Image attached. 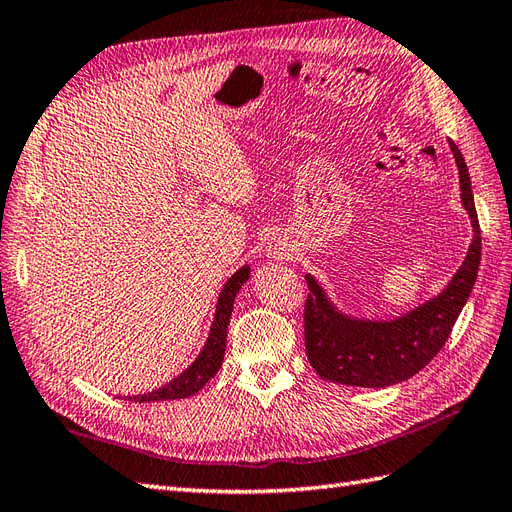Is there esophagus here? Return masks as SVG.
<instances>
[{
    "mask_svg": "<svg viewBox=\"0 0 512 512\" xmlns=\"http://www.w3.org/2000/svg\"><path fill=\"white\" fill-rule=\"evenodd\" d=\"M289 254H291L289 243H286L284 239H280V236H273V239L267 245V256L271 260H284Z\"/></svg>",
    "mask_w": 512,
    "mask_h": 512,
    "instance_id": "esophagus-1",
    "label": "esophagus"
}]
</instances>
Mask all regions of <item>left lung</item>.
Wrapping results in <instances>:
<instances>
[{
  "instance_id": "1",
  "label": "left lung",
  "mask_w": 512,
  "mask_h": 512,
  "mask_svg": "<svg viewBox=\"0 0 512 512\" xmlns=\"http://www.w3.org/2000/svg\"><path fill=\"white\" fill-rule=\"evenodd\" d=\"M450 149L458 167L460 204L467 210L473 228L463 265L439 295L389 321L345 315L334 306L315 276L306 273L310 289L304 306L306 354L323 380L367 389L393 386L413 378L426 367L450 336L476 284L482 254L480 223L467 162L454 141H450Z\"/></svg>"
}]
</instances>
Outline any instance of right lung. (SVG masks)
<instances>
[{
  "instance_id": "1",
  "label": "right lung",
  "mask_w": 512,
  "mask_h": 512,
  "mask_svg": "<svg viewBox=\"0 0 512 512\" xmlns=\"http://www.w3.org/2000/svg\"><path fill=\"white\" fill-rule=\"evenodd\" d=\"M249 280V265H243L239 271L230 276V280L223 286L217 297V308L213 317V326H210L208 339L202 347V352L197 354L193 363L186 367L180 376L169 380L165 386H160L156 391L128 395L126 400L132 402H167V400H184L191 397L197 391L204 389V384L215 376L223 363V354H226V336H228V323L232 317L234 297L241 291V286Z\"/></svg>"
}]
</instances>
